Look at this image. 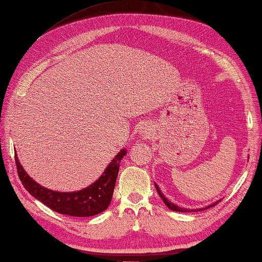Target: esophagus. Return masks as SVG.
I'll list each match as a JSON object with an SVG mask.
<instances>
[{
	"label": "esophagus",
	"instance_id": "1",
	"mask_svg": "<svg viewBox=\"0 0 262 262\" xmlns=\"http://www.w3.org/2000/svg\"><path fill=\"white\" fill-rule=\"evenodd\" d=\"M152 130H154V129H152V128H151L150 126L144 125V126L141 127L140 134H141L142 136H144V137H149V136L152 135Z\"/></svg>",
	"mask_w": 262,
	"mask_h": 262
}]
</instances>
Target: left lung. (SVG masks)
Masks as SVG:
<instances>
[{
  "label": "left lung",
  "mask_w": 262,
  "mask_h": 262,
  "mask_svg": "<svg viewBox=\"0 0 262 262\" xmlns=\"http://www.w3.org/2000/svg\"><path fill=\"white\" fill-rule=\"evenodd\" d=\"M155 187H156V189H157V192L159 193V196H160V198L163 199V202L165 203V205L167 206L169 210H172V211H175V212H198V211H204V210H207V208H210V207H212V206H215L216 204L220 202V201H216V202H214L213 204H210V205H207V206H205V207H202V208H196V210H189V208H184V207H180L179 205H177V204H174V203H172L170 201H168L167 198L165 197V194L161 192V190L159 189V187H158V184L157 183H155Z\"/></svg>",
  "instance_id": "left-lung-1"
}]
</instances>
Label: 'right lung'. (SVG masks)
Segmentation results:
<instances>
[{"instance_id": "right-lung-1", "label": "right lung", "mask_w": 262, "mask_h": 262, "mask_svg": "<svg viewBox=\"0 0 262 262\" xmlns=\"http://www.w3.org/2000/svg\"><path fill=\"white\" fill-rule=\"evenodd\" d=\"M127 150L121 149L111 160L107 167L94 183L78 191L60 192L42 187L28 175L19 163L16 155V165L19 179L25 189L37 201L57 213L71 216H93L102 213L108 207L115 190L116 181L120 167V161Z\"/></svg>"}]
</instances>
